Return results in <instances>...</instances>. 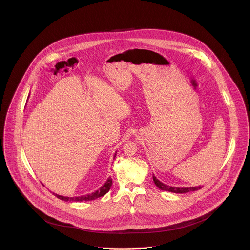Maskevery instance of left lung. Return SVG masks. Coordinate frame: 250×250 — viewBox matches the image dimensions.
<instances>
[{"label":"left lung","instance_id":"obj_1","mask_svg":"<svg viewBox=\"0 0 250 250\" xmlns=\"http://www.w3.org/2000/svg\"><path fill=\"white\" fill-rule=\"evenodd\" d=\"M153 181L155 183V185L162 190H166V191H170V192H174V193H186L188 191H193V190H197L200 189L202 187L198 186V187H192V188H178V187H170L167 186L164 183H162L161 181H159L153 175Z\"/></svg>","mask_w":250,"mask_h":250}]
</instances>
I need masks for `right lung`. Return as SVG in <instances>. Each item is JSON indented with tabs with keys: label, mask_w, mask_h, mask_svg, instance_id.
Instances as JSON below:
<instances>
[{
	"label": "right lung",
	"mask_w": 250,
	"mask_h": 250,
	"mask_svg": "<svg viewBox=\"0 0 250 250\" xmlns=\"http://www.w3.org/2000/svg\"><path fill=\"white\" fill-rule=\"evenodd\" d=\"M116 154H114L113 156V159L115 158ZM112 185V179L110 177L107 178L106 183L97 190H95L94 192L92 193H88V194H85V195H81V196H75V197H67V196H62V195H59L57 193H54L58 198H60L61 200H63V201H69V202H81V201H90V200H94L98 197H101V196H104L107 191L110 189V187Z\"/></svg>",
	"instance_id": "right-lung-1"
}]
</instances>
